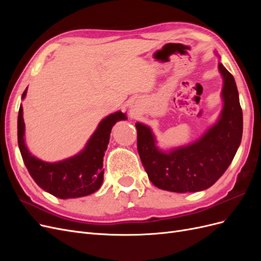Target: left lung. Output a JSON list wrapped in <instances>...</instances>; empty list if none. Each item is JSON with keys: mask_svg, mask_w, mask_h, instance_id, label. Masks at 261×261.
<instances>
[{"mask_svg": "<svg viewBox=\"0 0 261 261\" xmlns=\"http://www.w3.org/2000/svg\"><path fill=\"white\" fill-rule=\"evenodd\" d=\"M223 87L218 121L193 143L162 150L148 125L136 123L137 148L149 179L174 193L200 192L223 175L241 145L243 112L234 77L219 62Z\"/></svg>", "mask_w": 261, "mask_h": 261, "instance_id": "left-lung-1", "label": "left lung"}]
</instances>
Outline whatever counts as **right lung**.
<instances>
[{"label": "right lung", "instance_id": "right-lung-1", "mask_svg": "<svg viewBox=\"0 0 261 261\" xmlns=\"http://www.w3.org/2000/svg\"><path fill=\"white\" fill-rule=\"evenodd\" d=\"M27 94V88L21 99ZM127 120L126 113L117 111L102 118L83 150L67 159L45 162L31 154L25 141L22 106L17 120L18 147L30 176L43 191L61 199L78 198L97 192L103 181V156L110 141V133L118 121Z\"/></svg>", "mask_w": 261, "mask_h": 261}]
</instances>
